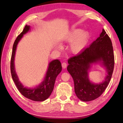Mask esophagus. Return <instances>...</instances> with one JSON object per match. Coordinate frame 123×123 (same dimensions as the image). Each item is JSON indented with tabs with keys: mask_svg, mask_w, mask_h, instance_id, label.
Instances as JSON below:
<instances>
[{
	"mask_svg": "<svg viewBox=\"0 0 123 123\" xmlns=\"http://www.w3.org/2000/svg\"><path fill=\"white\" fill-rule=\"evenodd\" d=\"M62 67L63 69H65V68L67 67V63L66 62H63L62 63Z\"/></svg>",
	"mask_w": 123,
	"mask_h": 123,
	"instance_id": "obj_1",
	"label": "esophagus"
}]
</instances>
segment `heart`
<instances>
[{
  "mask_svg": "<svg viewBox=\"0 0 123 123\" xmlns=\"http://www.w3.org/2000/svg\"><path fill=\"white\" fill-rule=\"evenodd\" d=\"M89 34L87 31H82L81 29H77L72 30L66 36L64 41L70 43V48L72 53L78 54L84 49L88 43Z\"/></svg>",
  "mask_w": 123,
  "mask_h": 123,
  "instance_id": "obj_1",
  "label": "heart"
}]
</instances>
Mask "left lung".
<instances>
[{"label": "left lung", "mask_w": 123, "mask_h": 123, "mask_svg": "<svg viewBox=\"0 0 123 123\" xmlns=\"http://www.w3.org/2000/svg\"><path fill=\"white\" fill-rule=\"evenodd\" d=\"M102 62L108 75L101 83L95 84L88 78V70L92 64ZM67 70L73 79L75 93L83 101H89L103 94L113 74L114 57L111 39L103 29L100 36L81 53L68 60Z\"/></svg>", "instance_id": "1"}]
</instances>
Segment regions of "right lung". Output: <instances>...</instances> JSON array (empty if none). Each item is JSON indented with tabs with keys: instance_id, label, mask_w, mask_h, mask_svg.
I'll list each match as a JSON object with an SVG mask.
<instances>
[{
	"instance_id": "right-lung-1",
	"label": "right lung",
	"mask_w": 123,
	"mask_h": 123,
	"mask_svg": "<svg viewBox=\"0 0 123 123\" xmlns=\"http://www.w3.org/2000/svg\"><path fill=\"white\" fill-rule=\"evenodd\" d=\"M30 27L26 25L23 31L18 35L14 41L12 48V52L11 59V73L12 79L17 87L18 91L21 94L26 98L35 101H43L48 98L53 91L56 78L62 70L61 63L59 60H55L50 62L49 64L47 73L45 74L44 81L41 84L34 88H30L24 87L19 81L17 75L14 68V56L16 48L20 39L30 30Z\"/></svg>"
}]
</instances>
